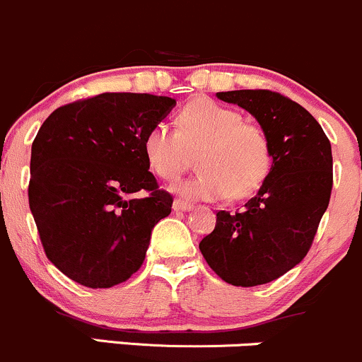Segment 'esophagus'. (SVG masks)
Returning a JSON list of instances; mask_svg holds the SVG:
<instances>
[{"label": "esophagus", "instance_id": "obj_1", "mask_svg": "<svg viewBox=\"0 0 362 362\" xmlns=\"http://www.w3.org/2000/svg\"><path fill=\"white\" fill-rule=\"evenodd\" d=\"M173 209L176 212H188V211H192L193 205L188 204V202H185V200H174Z\"/></svg>", "mask_w": 362, "mask_h": 362}]
</instances>
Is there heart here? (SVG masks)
Here are the masks:
<instances>
[{
	"label": "heart",
	"mask_w": 362,
	"mask_h": 362,
	"mask_svg": "<svg viewBox=\"0 0 362 362\" xmlns=\"http://www.w3.org/2000/svg\"><path fill=\"white\" fill-rule=\"evenodd\" d=\"M200 150V173L180 181L174 192L186 200L216 202L245 198L260 188L273 164L266 131L233 108L195 100L180 112L176 127L155 122L143 139L150 169L165 181L180 177L189 151Z\"/></svg>",
	"instance_id": "1"
}]
</instances>
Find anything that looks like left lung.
<instances>
[{"label":"left lung","mask_w":362,"mask_h":362,"mask_svg":"<svg viewBox=\"0 0 362 362\" xmlns=\"http://www.w3.org/2000/svg\"><path fill=\"white\" fill-rule=\"evenodd\" d=\"M216 96L254 115L269 138L273 164L242 212H217L200 252L229 285H264L293 269L313 245L332 195V145L320 122L279 93L238 89Z\"/></svg>","instance_id":"8db88e82"}]
</instances>
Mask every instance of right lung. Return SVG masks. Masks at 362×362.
<instances>
[{
	"label": "right lung",
	"mask_w": 362,
	"mask_h": 362,
	"mask_svg": "<svg viewBox=\"0 0 362 362\" xmlns=\"http://www.w3.org/2000/svg\"><path fill=\"white\" fill-rule=\"evenodd\" d=\"M174 107L169 96L103 93L57 108L37 131L30 212L46 257L76 283L110 288L141 267L151 229L173 207L143 139Z\"/></svg>",
	"instance_id": "add662e5"
}]
</instances>
